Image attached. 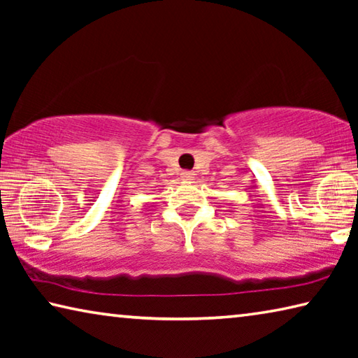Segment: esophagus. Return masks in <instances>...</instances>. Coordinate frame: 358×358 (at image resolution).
I'll return each instance as SVG.
<instances>
[{
    "instance_id": "obj_1",
    "label": "esophagus",
    "mask_w": 358,
    "mask_h": 358,
    "mask_svg": "<svg viewBox=\"0 0 358 358\" xmlns=\"http://www.w3.org/2000/svg\"><path fill=\"white\" fill-rule=\"evenodd\" d=\"M180 178L183 181H192L194 178H196V173L194 172H189V171H183L180 173Z\"/></svg>"
}]
</instances>
